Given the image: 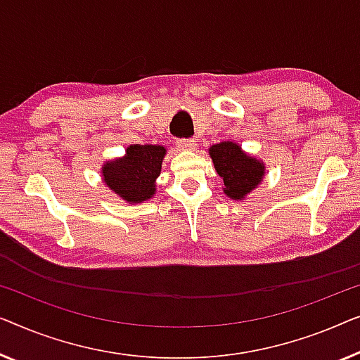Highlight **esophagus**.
Masks as SVG:
<instances>
[{
  "label": "esophagus",
  "instance_id": "obj_1",
  "mask_svg": "<svg viewBox=\"0 0 360 360\" xmlns=\"http://www.w3.org/2000/svg\"><path fill=\"white\" fill-rule=\"evenodd\" d=\"M178 146H179L181 150H186V151L195 150V140H192V139H182V140H178Z\"/></svg>",
  "mask_w": 360,
  "mask_h": 360
}]
</instances>
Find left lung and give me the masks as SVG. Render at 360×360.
<instances>
[{"mask_svg":"<svg viewBox=\"0 0 360 360\" xmlns=\"http://www.w3.org/2000/svg\"><path fill=\"white\" fill-rule=\"evenodd\" d=\"M209 155L217 174L224 179L221 189L233 200H245V197L264 179V161L243 151L235 141H220L212 145Z\"/></svg>","mask_w":360,"mask_h":360,"instance_id":"1","label":"left lung"}]
</instances>
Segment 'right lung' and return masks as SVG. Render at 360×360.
Here are the masks:
<instances>
[{
    "instance_id": "right-lung-1",
    "label": "right lung",
    "mask_w": 360,
    "mask_h": 360,
    "mask_svg": "<svg viewBox=\"0 0 360 360\" xmlns=\"http://www.w3.org/2000/svg\"><path fill=\"white\" fill-rule=\"evenodd\" d=\"M165 155L163 145H130L124 156L101 166V178L109 191L127 204H141L156 194Z\"/></svg>"
}]
</instances>
